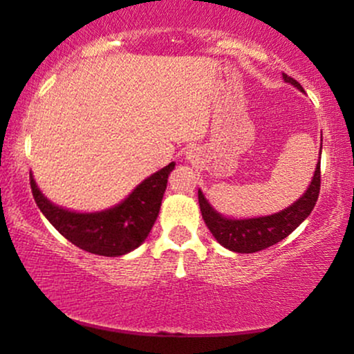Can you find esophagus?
Masks as SVG:
<instances>
[{"label":"esophagus","instance_id":"1","mask_svg":"<svg viewBox=\"0 0 354 354\" xmlns=\"http://www.w3.org/2000/svg\"><path fill=\"white\" fill-rule=\"evenodd\" d=\"M188 154V159H195V154L193 153H187Z\"/></svg>","mask_w":354,"mask_h":354}]
</instances>
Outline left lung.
<instances>
[{
  "label": "left lung",
  "instance_id": "left-lung-1",
  "mask_svg": "<svg viewBox=\"0 0 354 354\" xmlns=\"http://www.w3.org/2000/svg\"><path fill=\"white\" fill-rule=\"evenodd\" d=\"M283 80L303 91V86L287 74H283ZM319 190H321V162H317L313 180L303 196L275 214L251 217V219H229L219 214L207 203L201 190H198V203H200L203 219L207 229L222 246L236 253H256V251L279 243L280 240L292 234L311 214L316 206Z\"/></svg>",
  "mask_w": 354,
  "mask_h": 354
}]
</instances>
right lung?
<instances>
[{
  "instance_id": "1",
  "label": "right lung",
  "mask_w": 354,
  "mask_h": 354,
  "mask_svg": "<svg viewBox=\"0 0 354 354\" xmlns=\"http://www.w3.org/2000/svg\"><path fill=\"white\" fill-rule=\"evenodd\" d=\"M176 162L140 183L122 203L100 212H75L53 205L37 187L30 174V187L37 206L59 234L88 253L108 256L127 254L147 239L167 187L169 174Z\"/></svg>"
}]
</instances>
